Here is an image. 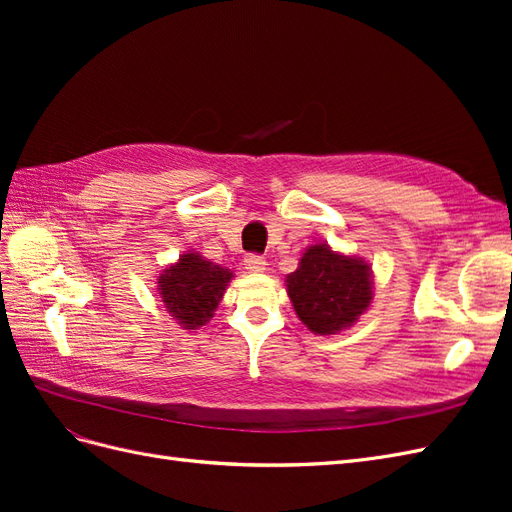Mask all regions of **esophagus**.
I'll use <instances>...</instances> for the list:
<instances>
[{
  "label": "esophagus",
  "instance_id": "1",
  "mask_svg": "<svg viewBox=\"0 0 512 512\" xmlns=\"http://www.w3.org/2000/svg\"><path fill=\"white\" fill-rule=\"evenodd\" d=\"M243 262H245V269L250 271V273H260V271H265V265H267L265 256H260V254H247Z\"/></svg>",
  "mask_w": 512,
  "mask_h": 512
}]
</instances>
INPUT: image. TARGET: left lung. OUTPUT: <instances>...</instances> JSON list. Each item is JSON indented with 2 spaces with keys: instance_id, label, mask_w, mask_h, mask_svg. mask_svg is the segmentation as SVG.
I'll return each instance as SVG.
<instances>
[{
  "instance_id": "obj_1",
  "label": "left lung",
  "mask_w": 512,
  "mask_h": 512,
  "mask_svg": "<svg viewBox=\"0 0 512 512\" xmlns=\"http://www.w3.org/2000/svg\"><path fill=\"white\" fill-rule=\"evenodd\" d=\"M286 286L294 312L318 335L350 327L371 303L367 262L335 254L324 243L309 247Z\"/></svg>"
}]
</instances>
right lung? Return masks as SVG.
<instances>
[{
    "mask_svg": "<svg viewBox=\"0 0 512 512\" xmlns=\"http://www.w3.org/2000/svg\"><path fill=\"white\" fill-rule=\"evenodd\" d=\"M230 277L228 269L190 252L160 275L158 290L166 312L175 316L185 329H196L213 316Z\"/></svg>",
    "mask_w": 512,
    "mask_h": 512,
    "instance_id": "1",
    "label": "right lung"
}]
</instances>
